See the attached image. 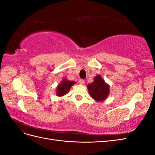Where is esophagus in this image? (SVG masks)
<instances>
[{
    "label": "esophagus",
    "instance_id": "esophagus-1",
    "mask_svg": "<svg viewBox=\"0 0 155 155\" xmlns=\"http://www.w3.org/2000/svg\"><path fill=\"white\" fill-rule=\"evenodd\" d=\"M78 81H79V83L81 84V85H84V84H85V81H84L83 79H79Z\"/></svg>",
    "mask_w": 155,
    "mask_h": 155
}]
</instances>
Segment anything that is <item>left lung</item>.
<instances>
[{
  "label": "left lung",
  "instance_id": "8db88e82",
  "mask_svg": "<svg viewBox=\"0 0 155 155\" xmlns=\"http://www.w3.org/2000/svg\"><path fill=\"white\" fill-rule=\"evenodd\" d=\"M89 95L97 101H101L105 100L109 93V87L104 81L100 76L94 78L92 83L87 86Z\"/></svg>",
  "mask_w": 155,
  "mask_h": 155
}]
</instances>
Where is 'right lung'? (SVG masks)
<instances>
[{"mask_svg":"<svg viewBox=\"0 0 155 155\" xmlns=\"http://www.w3.org/2000/svg\"><path fill=\"white\" fill-rule=\"evenodd\" d=\"M75 82L72 81H68L67 79H64L61 83L59 84L58 87H57V94L58 96H63L64 94H67L70 90V87H71L73 85H74Z\"/></svg>","mask_w":155,"mask_h":155,"instance_id":"right-lung-1","label":"right lung"}]
</instances>
